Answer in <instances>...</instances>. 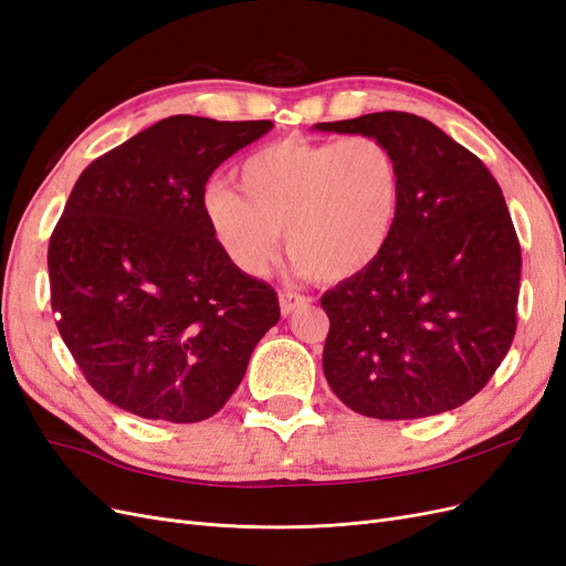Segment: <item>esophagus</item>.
<instances>
[{
	"label": "esophagus",
	"instance_id": "1",
	"mask_svg": "<svg viewBox=\"0 0 566 566\" xmlns=\"http://www.w3.org/2000/svg\"><path fill=\"white\" fill-rule=\"evenodd\" d=\"M310 300H306L304 295H300V293H293V290H285V293H281L279 295V304H281V314L283 316H287V314H293L297 306H302V304H306Z\"/></svg>",
	"mask_w": 566,
	"mask_h": 566
}]
</instances>
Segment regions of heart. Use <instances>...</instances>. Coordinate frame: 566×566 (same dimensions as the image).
<instances>
[{"label":"heart","mask_w":566,"mask_h":566,"mask_svg":"<svg viewBox=\"0 0 566 566\" xmlns=\"http://www.w3.org/2000/svg\"><path fill=\"white\" fill-rule=\"evenodd\" d=\"M243 195L208 186L202 214L214 243L245 276H260L285 231L302 276L345 281L380 260L399 224L401 163L385 142L283 139L238 167Z\"/></svg>","instance_id":"b5f03b06"}]
</instances>
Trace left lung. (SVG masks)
Listing matches in <instances>:
<instances>
[{
  "label": "left lung",
  "instance_id": "1",
  "mask_svg": "<svg viewBox=\"0 0 566 566\" xmlns=\"http://www.w3.org/2000/svg\"><path fill=\"white\" fill-rule=\"evenodd\" d=\"M318 132L385 142L403 202L380 260L321 297L331 318L323 373L337 399L378 420L470 401L517 331L522 250L499 181L430 119L385 111Z\"/></svg>",
  "mask_w": 566,
  "mask_h": 566
}]
</instances>
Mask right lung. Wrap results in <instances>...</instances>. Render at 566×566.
<instances>
[{
	"label": "right lung",
	"instance_id": "right-lung-1",
	"mask_svg": "<svg viewBox=\"0 0 566 566\" xmlns=\"http://www.w3.org/2000/svg\"><path fill=\"white\" fill-rule=\"evenodd\" d=\"M273 123L172 115L96 158L49 241L51 310L87 382L146 420L212 418L281 318L202 214L205 184Z\"/></svg>",
	"mask_w": 566,
	"mask_h": 566
}]
</instances>
